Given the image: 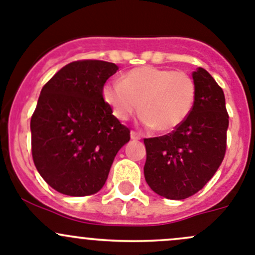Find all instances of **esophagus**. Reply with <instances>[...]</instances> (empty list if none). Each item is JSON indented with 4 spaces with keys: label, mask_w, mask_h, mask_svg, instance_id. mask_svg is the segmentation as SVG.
I'll return each mask as SVG.
<instances>
[{
    "label": "esophagus",
    "mask_w": 255,
    "mask_h": 255,
    "mask_svg": "<svg viewBox=\"0 0 255 255\" xmlns=\"http://www.w3.org/2000/svg\"><path fill=\"white\" fill-rule=\"evenodd\" d=\"M130 138L134 140H138L140 139V134L138 132H135V130H132V132H130Z\"/></svg>",
    "instance_id": "34e87169"
}]
</instances>
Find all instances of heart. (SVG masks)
I'll return each instance as SVG.
<instances>
[{
	"label": "heart",
	"mask_w": 255,
	"mask_h": 255,
	"mask_svg": "<svg viewBox=\"0 0 255 255\" xmlns=\"http://www.w3.org/2000/svg\"><path fill=\"white\" fill-rule=\"evenodd\" d=\"M193 77L184 71L142 66L126 73L122 83L111 81L102 96L113 115L127 121L140 108L142 123L160 133L177 129L196 102Z\"/></svg>",
	"instance_id": "1"
}]
</instances>
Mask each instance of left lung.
<instances>
[{
	"label": "left lung",
	"mask_w": 255,
	"mask_h": 255,
	"mask_svg": "<svg viewBox=\"0 0 255 255\" xmlns=\"http://www.w3.org/2000/svg\"><path fill=\"white\" fill-rule=\"evenodd\" d=\"M192 76L197 95L187 120L168 134L144 138L145 182L157 194L177 201L211 180L227 149L229 116L223 90L204 68Z\"/></svg>",
	"instance_id": "8db88e82"
}]
</instances>
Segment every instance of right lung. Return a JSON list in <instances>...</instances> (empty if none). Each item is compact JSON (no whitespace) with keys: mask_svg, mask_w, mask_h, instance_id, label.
Listing matches in <instances>:
<instances>
[{"mask_svg":"<svg viewBox=\"0 0 255 255\" xmlns=\"http://www.w3.org/2000/svg\"><path fill=\"white\" fill-rule=\"evenodd\" d=\"M115 63L82 59L58 71L39 95L31 118L32 158L57 192L71 197L97 193L118 150L129 140L102 96Z\"/></svg>","mask_w":255,"mask_h":255,"instance_id":"1","label":"right lung"}]
</instances>
